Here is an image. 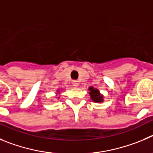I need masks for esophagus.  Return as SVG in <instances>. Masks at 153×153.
Masks as SVG:
<instances>
[{"label": "esophagus", "mask_w": 153, "mask_h": 153, "mask_svg": "<svg viewBox=\"0 0 153 153\" xmlns=\"http://www.w3.org/2000/svg\"><path fill=\"white\" fill-rule=\"evenodd\" d=\"M72 85H73V86L75 87H78V85H79V83H78V81H72Z\"/></svg>", "instance_id": "obj_1"}]
</instances>
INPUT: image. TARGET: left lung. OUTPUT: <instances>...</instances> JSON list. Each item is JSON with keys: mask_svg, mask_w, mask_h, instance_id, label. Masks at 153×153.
Here are the masks:
<instances>
[{"mask_svg": "<svg viewBox=\"0 0 153 153\" xmlns=\"http://www.w3.org/2000/svg\"><path fill=\"white\" fill-rule=\"evenodd\" d=\"M89 91H90L89 94L91 95V98L94 102L100 103L104 100H103L102 95H100L97 89H94L93 87H91L90 88H89Z\"/></svg>", "mask_w": 153, "mask_h": 153, "instance_id": "obj_1", "label": "left lung"}]
</instances>
